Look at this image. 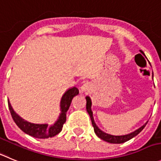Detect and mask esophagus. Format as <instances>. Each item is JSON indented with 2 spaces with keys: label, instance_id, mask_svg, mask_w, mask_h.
Wrapping results in <instances>:
<instances>
[{
  "label": "esophagus",
  "instance_id": "1",
  "mask_svg": "<svg viewBox=\"0 0 161 161\" xmlns=\"http://www.w3.org/2000/svg\"><path fill=\"white\" fill-rule=\"evenodd\" d=\"M90 88H91V85L88 82H84L82 86H81V91L82 92H86V91H89Z\"/></svg>",
  "mask_w": 161,
  "mask_h": 161
}]
</instances>
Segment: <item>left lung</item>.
Listing matches in <instances>:
<instances>
[{
	"label": "left lung",
	"instance_id": "obj_1",
	"mask_svg": "<svg viewBox=\"0 0 161 161\" xmlns=\"http://www.w3.org/2000/svg\"><path fill=\"white\" fill-rule=\"evenodd\" d=\"M86 111L89 114L90 117H91V122H92V125L94 127V130L95 134L98 136L99 138H101L102 140L105 141V142H107L109 143H112V144H121V143H124V142H127L129 140L132 139L133 137H134L135 136L140 133L142 131L146 125L147 122L143 126H142L141 128H139L138 130H136V131L133 132V133H130V134L127 135H123V136H114V135H110L108 134V133H104V132L102 131L96 125L95 122L94 121V118H93V113L91 111V100L90 98V97H86Z\"/></svg>",
	"mask_w": 161,
	"mask_h": 161
}]
</instances>
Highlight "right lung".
<instances>
[{"mask_svg":"<svg viewBox=\"0 0 161 161\" xmlns=\"http://www.w3.org/2000/svg\"><path fill=\"white\" fill-rule=\"evenodd\" d=\"M79 94V90L76 87H73L69 89L65 94L63 95L60 106H61V114L57 120L56 122L53 125L48 126L47 124H33L28 121H25L22 119L18 114H16L14 110L12 108L9 102H8V109L11 113L12 118L13 121L23 132L31 136L36 138H40V139H45V138L52 137L59 133L62 130L64 124L66 122L67 119V112L70 106L72 99L75 96Z\"/></svg>","mask_w":161,"mask_h":161,"instance_id":"right-lung-1","label":"right lung"}]
</instances>
